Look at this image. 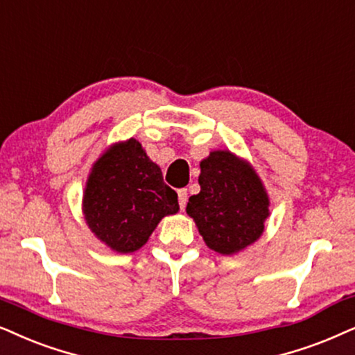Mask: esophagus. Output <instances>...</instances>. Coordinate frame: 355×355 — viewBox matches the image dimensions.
<instances>
[{
	"mask_svg": "<svg viewBox=\"0 0 355 355\" xmlns=\"http://www.w3.org/2000/svg\"><path fill=\"white\" fill-rule=\"evenodd\" d=\"M178 196H179V207H181V209H184V207H186V204H187V189H179L178 191Z\"/></svg>",
	"mask_w": 355,
	"mask_h": 355,
	"instance_id": "1",
	"label": "esophagus"
}]
</instances>
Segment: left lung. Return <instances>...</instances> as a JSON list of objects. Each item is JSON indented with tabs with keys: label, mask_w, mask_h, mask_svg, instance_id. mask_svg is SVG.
I'll return each instance as SVG.
<instances>
[{
	"label": "left lung",
	"mask_w": 355,
	"mask_h": 355,
	"mask_svg": "<svg viewBox=\"0 0 355 355\" xmlns=\"http://www.w3.org/2000/svg\"><path fill=\"white\" fill-rule=\"evenodd\" d=\"M200 192L189 197L186 211L205 245L232 256L264 233L269 196L246 159L230 150H214L200 161Z\"/></svg>",
	"instance_id": "obj_1"
}]
</instances>
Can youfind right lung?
<instances>
[{"label": "right lung", "mask_w": 355, "mask_h": 355, "mask_svg": "<svg viewBox=\"0 0 355 355\" xmlns=\"http://www.w3.org/2000/svg\"><path fill=\"white\" fill-rule=\"evenodd\" d=\"M178 210V194L135 138L110 145L99 156L83 192L86 225L121 254L140 250L161 218Z\"/></svg>", "instance_id": "obj_1"}]
</instances>
